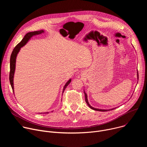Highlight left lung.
<instances>
[{"mask_svg": "<svg viewBox=\"0 0 147 147\" xmlns=\"http://www.w3.org/2000/svg\"><path fill=\"white\" fill-rule=\"evenodd\" d=\"M137 78H138V71H137ZM84 94H85V99H86V103H87V105H88V107H89L91 109H93V110H94V111H101V112H105V111H111V110H113V109H115V108H113V109H111L106 110V109H97V108H93V107H92L90 105V103H89V102H88V99H87V94L85 92V91H84Z\"/></svg>", "mask_w": 147, "mask_h": 147, "instance_id": "obj_1", "label": "left lung"}]
</instances>
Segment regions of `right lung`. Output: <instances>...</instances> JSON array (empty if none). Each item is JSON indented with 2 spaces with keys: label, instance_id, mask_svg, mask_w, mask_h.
<instances>
[{
  "label": "right lung",
  "instance_id": "add662e5",
  "mask_svg": "<svg viewBox=\"0 0 147 147\" xmlns=\"http://www.w3.org/2000/svg\"><path fill=\"white\" fill-rule=\"evenodd\" d=\"M44 32V30H40V31H34V32H28L27 34H26V35L24 36L23 39L22 40V41L20 42L19 44H18L16 47L14 48L11 54V56H10V74H9V80H10V85L11 86L13 91L14 92V84H13V78H14V72H15V68H16V57L17 55L18 54V53L19 52L20 48L24 47L27 43V42L34 36L36 35H39L40 34ZM71 80L70 79L66 83L65 86H64L63 90V93L65 90L66 89V88L67 87V86L70 83ZM49 113V112H45V113Z\"/></svg>",
  "mask_w": 147,
  "mask_h": 147
}]
</instances>
